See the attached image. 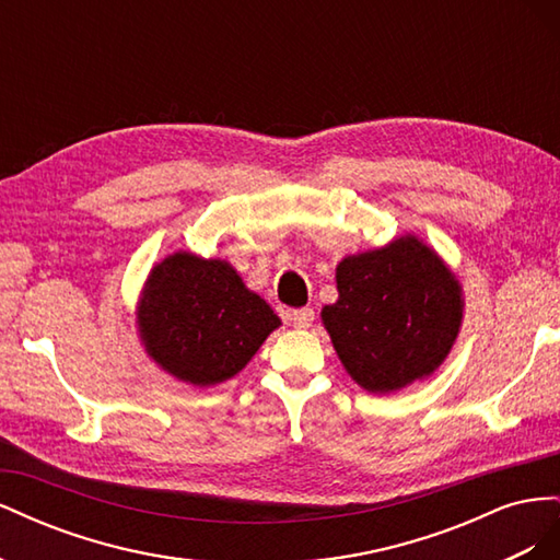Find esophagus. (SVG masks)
Returning <instances> with one entry per match:
<instances>
[{
	"instance_id": "obj_1",
	"label": "esophagus",
	"mask_w": 560,
	"mask_h": 560,
	"mask_svg": "<svg viewBox=\"0 0 560 560\" xmlns=\"http://www.w3.org/2000/svg\"><path fill=\"white\" fill-rule=\"evenodd\" d=\"M313 319H315L313 308H301V311L290 313V322L296 329H308L313 325Z\"/></svg>"
}]
</instances>
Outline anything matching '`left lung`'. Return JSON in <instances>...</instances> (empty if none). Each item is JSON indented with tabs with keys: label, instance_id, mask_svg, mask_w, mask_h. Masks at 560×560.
Returning a JSON list of instances; mask_svg holds the SVG:
<instances>
[{
	"label": "left lung",
	"instance_id": "obj_1",
	"mask_svg": "<svg viewBox=\"0 0 560 560\" xmlns=\"http://www.w3.org/2000/svg\"><path fill=\"white\" fill-rule=\"evenodd\" d=\"M338 299L319 313L348 376L387 395L430 378L463 327V284L451 266L404 233L336 266Z\"/></svg>",
	"mask_w": 560,
	"mask_h": 560
}]
</instances>
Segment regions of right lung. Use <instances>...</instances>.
<instances>
[{
	"label": "right lung",
	"instance_id": "right-lung-1",
	"mask_svg": "<svg viewBox=\"0 0 560 560\" xmlns=\"http://www.w3.org/2000/svg\"><path fill=\"white\" fill-rule=\"evenodd\" d=\"M135 325L165 374L210 387L241 374L282 322L229 261L177 249L149 270Z\"/></svg>",
	"mask_w": 560,
	"mask_h": 560
}]
</instances>
